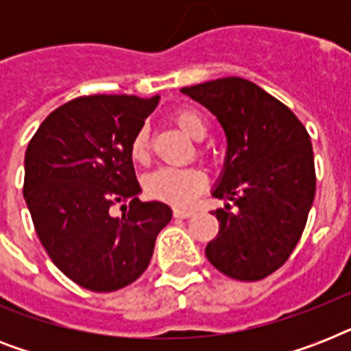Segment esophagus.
<instances>
[{
    "instance_id": "34e87169",
    "label": "esophagus",
    "mask_w": 351,
    "mask_h": 351,
    "mask_svg": "<svg viewBox=\"0 0 351 351\" xmlns=\"http://www.w3.org/2000/svg\"><path fill=\"white\" fill-rule=\"evenodd\" d=\"M173 215H175V219H189V217H193V211H189V209L175 208L173 209Z\"/></svg>"
}]
</instances>
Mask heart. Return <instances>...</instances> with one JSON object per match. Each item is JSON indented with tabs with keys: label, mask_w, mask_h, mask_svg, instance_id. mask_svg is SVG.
<instances>
[{
	"label": "heart",
	"mask_w": 351,
	"mask_h": 351,
	"mask_svg": "<svg viewBox=\"0 0 351 351\" xmlns=\"http://www.w3.org/2000/svg\"><path fill=\"white\" fill-rule=\"evenodd\" d=\"M173 120L187 136L202 140L208 125L200 112L193 109H178L173 112ZM131 156L134 162L145 164L149 160V131L147 127L138 129L131 142ZM145 191L149 197L167 202L171 206H189L208 186V176L197 167H160L145 176Z\"/></svg>",
	"instance_id": "b5f03b06"
}]
</instances>
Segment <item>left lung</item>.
Wrapping results in <instances>:
<instances>
[{
    "mask_svg": "<svg viewBox=\"0 0 351 351\" xmlns=\"http://www.w3.org/2000/svg\"><path fill=\"white\" fill-rule=\"evenodd\" d=\"M213 112L228 153L213 197L233 206L213 211L219 234L206 256L237 280H261L288 261L315 198L310 134L282 101L244 78L182 89Z\"/></svg>",
    "mask_w": 351,
    "mask_h": 351,
    "instance_id": "8db88e82",
    "label": "left lung"
}]
</instances>
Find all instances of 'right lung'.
Wrapping results in <instances>:
<instances>
[{
  "label": "right lung",
  "instance_id": "1",
  "mask_svg": "<svg viewBox=\"0 0 351 351\" xmlns=\"http://www.w3.org/2000/svg\"><path fill=\"white\" fill-rule=\"evenodd\" d=\"M160 96H82L43 120L25 153L23 197L38 239L73 282L117 291L149 266L167 204L142 202L131 142ZM122 206V217L110 208Z\"/></svg>",
  "mask_w": 351,
  "mask_h": 351
}]
</instances>
